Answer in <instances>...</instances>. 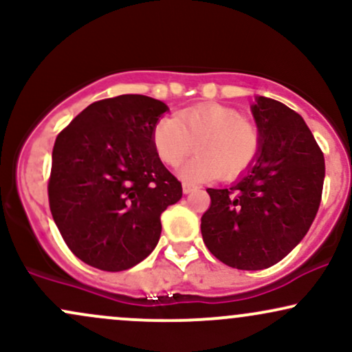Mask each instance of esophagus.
Masks as SVG:
<instances>
[{"label": "esophagus", "mask_w": 352, "mask_h": 352, "mask_svg": "<svg viewBox=\"0 0 352 352\" xmlns=\"http://www.w3.org/2000/svg\"><path fill=\"white\" fill-rule=\"evenodd\" d=\"M197 187H193V185H188V184H184V193L187 195V193H192L195 192Z\"/></svg>", "instance_id": "34e87169"}]
</instances>
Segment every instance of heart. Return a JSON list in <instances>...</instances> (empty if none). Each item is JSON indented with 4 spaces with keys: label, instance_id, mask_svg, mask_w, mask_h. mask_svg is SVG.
Instances as JSON below:
<instances>
[{
    "label": "heart",
    "instance_id": "obj_1",
    "mask_svg": "<svg viewBox=\"0 0 352 352\" xmlns=\"http://www.w3.org/2000/svg\"><path fill=\"white\" fill-rule=\"evenodd\" d=\"M152 144L159 159L170 167L195 147L199 155L182 167L180 175L188 184H199L218 173L230 179L246 170L260 152V132L235 109L207 104L157 120Z\"/></svg>",
    "mask_w": 352,
    "mask_h": 352
}]
</instances>
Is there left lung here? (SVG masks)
Instances as JSON below:
<instances>
[{"instance_id":"1","label":"left lung","mask_w":352,"mask_h":352,"mask_svg":"<svg viewBox=\"0 0 352 352\" xmlns=\"http://www.w3.org/2000/svg\"><path fill=\"white\" fill-rule=\"evenodd\" d=\"M260 152L228 188H208L201 236L213 256L236 270H263L302 240L316 217L324 155L302 117L260 96L252 106Z\"/></svg>"}]
</instances>
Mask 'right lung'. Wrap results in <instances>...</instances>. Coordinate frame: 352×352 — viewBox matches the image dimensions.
I'll return each mask as SVG.
<instances>
[{"label":"right lung","mask_w":352,"mask_h":352,"mask_svg":"<svg viewBox=\"0 0 352 352\" xmlns=\"http://www.w3.org/2000/svg\"><path fill=\"white\" fill-rule=\"evenodd\" d=\"M168 107L124 94L92 102L56 137L47 195L66 245L84 263L124 272L159 243L160 215L182 199L152 129Z\"/></svg>","instance_id":"obj_1"}]
</instances>
